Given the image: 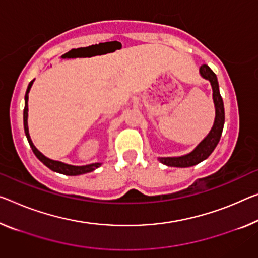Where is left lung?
Masks as SVG:
<instances>
[{
	"instance_id": "8db88e82",
	"label": "left lung",
	"mask_w": 258,
	"mask_h": 258,
	"mask_svg": "<svg viewBox=\"0 0 258 258\" xmlns=\"http://www.w3.org/2000/svg\"><path fill=\"white\" fill-rule=\"evenodd\" d=\"M201 76L208 79L211 83L212 86V96L213 102H215L216 108V117L215 123H213L212 129L210 130L208 136L198 144L191 152L181 157H166L159 158L161 164L170 167H190V166L200 164L201 161L207 159V158L216 149L218 143H219L221 133H223L224 123H225V110H224V102L223 98L219 92V84L216 74L210 69L208 64H203L200 68Z\"/></svg>"
}]
</instances>
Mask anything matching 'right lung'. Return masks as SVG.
I'll use <instances>...</instances> for the list:
<instances>
[{
  "label": "right lung",
  "instance_id": "1",
  "mask_svg": "<svg viewBox=\"0 0 258 258\" xmlns=\"http://www.w3.org/2000/svg\"><path fill=\"white\" fill-rule=\"evenodd\" d=\"M33 82H34V79H33V81H31L29 86H27V90H26V93H25V107H24L23 118H24V130H25L26 138H27V141H29V144L31 146V149H32L33 153L35 154V157H37L38 159L40 160L43 165L47 166V167H48L49 169L54 170V172H56V173L66 174V175H71V176H73V175H81V174L90 173L96 168H98L99 166L101 165L100 162H94V164H90V165H85V166H73V165L64 164V162H61V161L51 160V159H49V158L43 156V154L33 145L32 141H31L30 134H29V126H27V112H29V107H27V100H29V92L31 90V86H32V84H33Z\"/></svg>",
  "mask_w": 258,
  "mask_h": 258
}]
</instances>
